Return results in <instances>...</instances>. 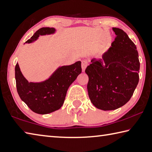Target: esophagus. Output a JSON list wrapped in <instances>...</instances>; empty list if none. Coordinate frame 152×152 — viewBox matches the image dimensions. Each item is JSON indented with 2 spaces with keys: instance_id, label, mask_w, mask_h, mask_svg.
Here are the masks:
<instances>
[{
  "instance_id": "obj_1",
  "label": "esophagus",
  "mask_w": 152,
  "mask_h": 152,
  "mask_svg": "<svg viewBox=\"0 0 152 152\" xmlns=\"http://www.w3.org/2000/svg\"><path fill=\"white\" fill-rule=\"evenodd\" d=\"M88 65V61L87 60H83L81 62V67H82V71H85L86 67Z\"/></svg>"
}]
</instances>
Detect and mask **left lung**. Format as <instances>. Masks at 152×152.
I'll return each mask as SVG.
<instances>
[{"mask_svg":"<svg viewBox=\"0 0 152 152\" xmlns=\"http://www.w3.org/2000/svg\"><path fill=\"white\" fill-rule=\"evenodd\" d=\"M116 35L102 59L93 58L85 73L91 102L102 110H113L130 101L139 81L140 61L136 45L125 31L113 28Z\"/></svg>","mask_w":152,"mask_h":152,"instance_id":"1","label":"left lung"}]
</instances>
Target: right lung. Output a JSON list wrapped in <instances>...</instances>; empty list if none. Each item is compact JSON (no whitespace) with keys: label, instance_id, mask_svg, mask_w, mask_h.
<instances>
[{"label":"right lung","instance_id":"add662e5","mask_svg":"<svg viewBox=\"0 0 152 152\" xmlns=\"http://www.w3.org/2000/svg\"><path fill=\"white\" fill-rule=\"evenodd\" d=\"M55 31L53 28H42L25 43L30 44L37 40L39 36L49 35ZM81 71V62L79 61L72 65L58 67L44 81L28 82L17 63L15 67L17 92L22 101L34 113L39 114L53 113L62 107L69 87Z\"/></svg>","mask_w":152,"mask_h":152}]
</instances>
